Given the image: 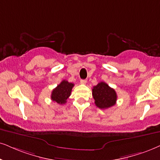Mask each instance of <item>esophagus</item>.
<instances>
[{"mask_svg": "<svg viewBox=\"0 0 160 160\" xmlns=\"http://www.w3.org/2000/svg\"><path fill=\"white\" fill-rule=\"evenodd\" d=\"M86 80H80V83H81V84H86Z\"/></svg>", "mask_w": 160, "mask_h": 160, "instance_id": "34e87169", "label": "esophagus"}]
</instances>
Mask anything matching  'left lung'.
<instances>
[{
    "label": "left lung",
    "mask_w": 160,
    "mask_h": 160,
    "mask_svg": "<svg viewBox=\"0 0 160 160\" xmlns=\"http://www.w3.org/2000/svg\"><path fill=\"white\" fill-rule=\"evenodd\" d=\"M92 95L95 105L100 109H106L116 104L117 95L114 88L104 82L93 87Z\"/></svg>",
    "instance_id": "obj_1"
}]
</instances>
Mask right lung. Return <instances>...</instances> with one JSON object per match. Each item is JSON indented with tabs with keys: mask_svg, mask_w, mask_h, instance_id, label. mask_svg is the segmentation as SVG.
Segmentation results:
<instances>
[{
	"mask_svg": "<svg viewBox=\"0 0 160 160\" xmlns=\"http://www.w3.org/2000/svg\"><path fill=\"white\" fill-rule=\"evenodd\" d=\"M73 87L74 83L68 82L67 80H62L52 91L51 95L52 100L60 105L65 104L67 99L69 98V96L71 95V92H72Z\"/></svg>",
	"mask_w": 160,
	"mask_h": 160,
	"instance_id": "right-lung-1",
	"label": "right lung"
}]
</instances>
